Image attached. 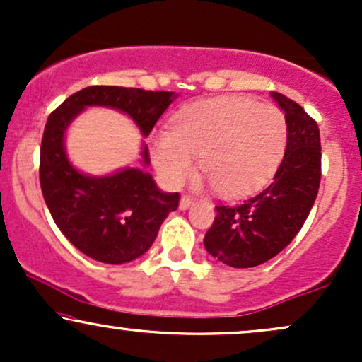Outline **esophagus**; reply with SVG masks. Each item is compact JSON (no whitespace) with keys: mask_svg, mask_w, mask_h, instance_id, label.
<instances>
[{"mask_svg":"<svg viewBox=\"0 0 362 362\" xmlns=\"http://www.w3.org/2000/svg\"><path fill=\"white\" fill-rule=\"evenodd\" d=\"M192 206H194V199L189 197V195H184V197L180 199V209L182 211L189 209V207H192Z\"/></svg>","mask_w":362,"mask_h":362,"instance_id":"34e87169","label":"esophagus"}]
</instances>
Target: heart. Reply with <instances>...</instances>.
Masks as SVG:
<instances>
[{
	"label": "heart",
	"mask_w": 362,
	"mask_h": 362,
	"mask_svg": "<svg viewBox=\"0 0 362 362\" xmlns=\"http://www.w3.org/2000/svg\"><path fill=\"white\" fill-rule=\"evenodd\" d=\"M286 141L288 124L277 107L226 95L184 107L172 131L153 132L149 153L170 185L184 184L199 158L207 185L224 197H242L271 180Z\"/></svg>",
	"instance_id": "heart-1"
}]
</instances>
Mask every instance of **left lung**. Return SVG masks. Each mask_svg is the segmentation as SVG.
<instances>
[{"label": "left lung", "mask_w": 362, "mask_h": 362, "mask_svg": "<svg viewBox=\"0 0 362 362\" xmlns=\"http://www.w3.org/2000/svg\"><path fill=\"white\" fill-rule=\"evenodd\" d=\"M284 112L288 143L272 184L236 206H216L206 250L223 264L248 269L271 260L293 242L308 218L322 177L318 124L301 105L272 91Z\"/></svg>", "instance_id": "1"}]
</instances>
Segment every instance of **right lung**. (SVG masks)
I'll use <instances>...</instances> for the list:
<instances>
[{"label":"right lung","instance_id":"1","mask_svg":"<svg viewBox=\"0 0 362 362\" xmlns=\"http://www.w3.org/2000/svg\"><path fill=\"white\" fill-rule=\"evenodd\" d=\"M175 97L173 91L88 86L49 115L40 144V189L62 235L90 259L114 265L138 259L155 242L161 223L177 209L180 195L161 192L143 168L85 175L66 156V129L86 107H109L127 114L148 136ZM141 156L148 167L146 144Z\"/></svg>","mask_w":362,"mask_h":362}]
</instances>
